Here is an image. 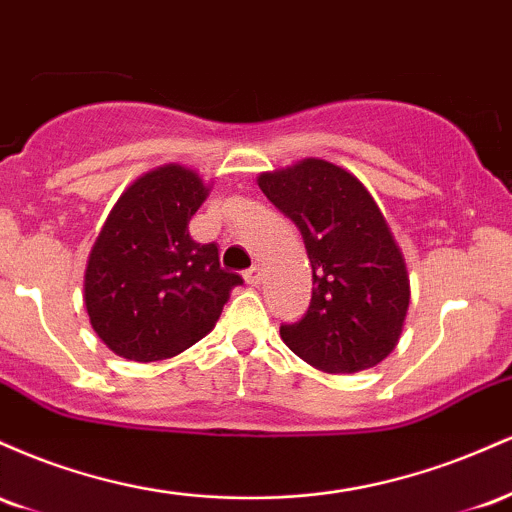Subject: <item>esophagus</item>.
I'll return each mask as SVG.
<instances>
[{
    "label": "esophagus",
    "instance_id": "esophagus-1",
    "mask_svg": "<svg viewBox=\"0 0 512 512\" xmlns=\"http://www.w3.org/2000/svg\"><path fill=\"white\" fill-rule=\"evenodd\" d=\"M243 276H245V281H248V284L257 286V284H260V279H262V269L257 267V264H252L250 269H245Z\"/></svg>",
    "mask_w": 512,
    "mask_h": 512
}]
</instances>
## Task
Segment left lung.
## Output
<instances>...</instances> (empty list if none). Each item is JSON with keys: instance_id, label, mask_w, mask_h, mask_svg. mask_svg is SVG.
Here are the masks:
<instances>
[{"instance_id": "left-lung-1", "label": "left lung", "mask_w": 512, "mask_h": 512, "mask_svg": "<svg viewBox=\"0 0 512 512\" xmlns=\"http://www.w3.org/2000/svg\"><path fill=\"white\" fill-rule=\"evenodd\" d=\"M257 185L301 231L313 298L281 339L325 373H358L390 356L409 308V274L363 182L322 158L262 173Z\"/></svg>"}]
</instances>
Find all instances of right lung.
I'll return each instance as SVG.
<instances>
[{
    "label": "right lung",
    "instance_id": "obj_1",
    "mask_svg": "<svg viewBox=\"0 0 512 512\" xmlns=\"http://www.w3.org/2000/svg\"><path fill=\"white\" fill-rule=\"evenodd\" d=\"M209 187L195 170L168 163L122 192L105 219L84 274L93 332L110 351L149 363L178 356L214 330L238 274L214 243L190 238V219Z\"/></svg>",
    "mask_w": 512,
    "mask_h": 512
}]
</instances>
